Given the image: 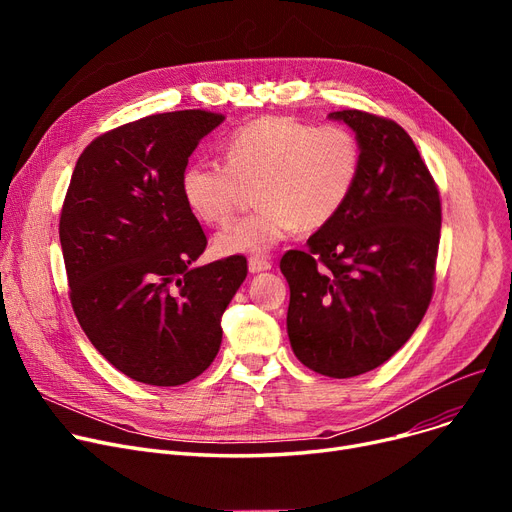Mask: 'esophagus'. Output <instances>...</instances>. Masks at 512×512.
Segmentation results:
<instances>
[{"label": "esophagus", "instance_id": "34e87169", "mask_svg": "<svg viewBox=\"0 0 512 512\" xmlns=\"http://www.w3.org/2000/svg\"><path fill=\"white\" fill-rule=\"evenodd\" d=\"M270 267H272V261L267 259V257H259V255H253V257L249 259V272H253V274H259V272L270 270Z\"/></svg>", "mask_w": 512, "mask_h": 512}]
</instances>
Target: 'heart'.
Listing matches in <instances>:
<instances>
[{
    "label": "heart",
    "instance_id": "heart-1",
    "mask_svg": "<svg viewBox=\"0 0 512 512\" xmlns=\"http://www.w3.org/2000/svg\"><path fill=\"white\" fill-rule=\"evenodd\" d=\"M226 164L197 159L182 172V197L209 226L228 224L257 184L259 207L213 240L222 255L265 253L297 228L330 224L351 199L361 172V145L340 124L313 126L265 116L240 126L224 145Z\"/></svg>",
    "mask_w": 512,
    "mask_h": 512
}]
</instances>
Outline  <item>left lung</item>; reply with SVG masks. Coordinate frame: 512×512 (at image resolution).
Segmentation results:
<instances>
[{"mask_svg":"<svg viewBox=\"0 0 512 512\" xmlns=\"http://www.w3.org/2000/svg\"><path fill=\"white\" fill-rule=\"evenodd\" d=\"M357 132L361 172L336 218L305 251H286L288 338L294 355L328 378L386 363L432 303L442 203L409 132L361 110L332 112Z\"/></svg>","mask_w":512,"mask_h":512,"instance_id":"left-lung-1","label":"left lung"}]
</instances>
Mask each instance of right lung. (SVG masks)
Instances as JSON below:
<instances>
[{"instance_id": "add662e5", "label": "right lung", "mask_w": 512, "mask_h": 512, "mask_svg": "<svg viewBox=\"0 0 512 512\" xmlns=\"http://www.w3.org/2000/svg\"><path fill=\"white\" fill-rule=\"evenodd\" d=\"M224 114H151L93 139L80 153L60 213L68 297L97 351L151 386L195 380L222 344V315L247 259L191 263L207 236L180 178Z\"/></svg>"}]
</instances>
